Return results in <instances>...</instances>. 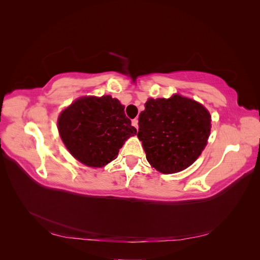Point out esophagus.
<instances>
[{
  "instance_id": "34e87169",
  "label": "esophagus",
  "mask_w": 260,
  "mask_h": 260,
  "mask_svg": "<svg viewBox=\"0 0 260 260\" xmlns=\"http://www.w3.org/2000/svg\"><path fill=\"white\" fill-rule=\"evenodd\" d=\"M132 125L138 130V128H139V120H138V118H135V119L132 120Z\"/></svg>"
}]
</instances>
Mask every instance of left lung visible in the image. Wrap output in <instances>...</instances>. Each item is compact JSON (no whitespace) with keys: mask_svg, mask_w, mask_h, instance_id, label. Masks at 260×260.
<instances>
[{"mask_svg":"<svg viewBox=\"0 0 260 260\" xmlns=\"http://www.w3.org/2000/svg\"><path fill=\"white\" fill-rule=\"evenodd\" d=\"M210 120L207 109L191 99L177 94L149 99L139 116L138 132L147 161L162 174L191 166L207 144Z\"/></svg>","mask_w":260,"mask_h":260,"instance_id":"left-lung-1","label":"left lung"}]
</instances>
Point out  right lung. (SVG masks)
Listing matches in <instances>:
<instances>
[{"label":"right lung","mask_w":260,"mask_h":260,"mask_svg":"<svg viewBox=\"0 0 260 260\" xmlns=\"http://www.w3.org/2000/svg\"><path fill=\"white\" fill-rule=\"evenodd\" d=\"M57 123L70 154L90 167L114 160L124 141L137 135L123 105L109 95L75 101L61 112Z\"/></svg>","instance_id":"add662e5"}]
</instances>
